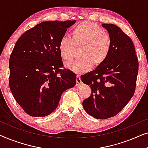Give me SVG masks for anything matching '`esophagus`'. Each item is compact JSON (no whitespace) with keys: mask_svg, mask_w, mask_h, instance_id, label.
<instances>
[{"mask_svg":"<svg viewBox=\"0 0 148 148\" xmlns=\"http://www.w3.org/2000/svg\"><path fill=\"white\" fill-rule=\"evenodd\" d=\"M82 79H81V77H80V75H77V82H76V86H79V85L82 84Z\"/></svg>","mask_w":148,"mask_h":148,"instance_id":"esophagus-1","label":"esophagus"}]
</instances>
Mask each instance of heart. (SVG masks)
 Returning <instances> with one entry per match:
<instances>
[{
    "label": "heart",
    "mask_w": 148,
    "mask_h": 148,
    "mask_svg": "<svg viewBox=\"0 0 148 148\" xmlns=\"http://www.w3.org/2000/svg\"><path fill=\"white\" fill-rule=\"evenodd\" d=\"M81 57L66 64V67L76 73H83L92 67L102 64L110 55L112 40L110 34L96 23L83 22L71 30V38L64 36L58 43L60 56L69 60L76 47H81Z\"/></svg>",
    "instance_id": "obj_1"
}]
</instances>
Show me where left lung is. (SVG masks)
Here are the masks:
<instances>
[{
  "label": "left lung",
  "instance_id": "obj_1",
  "mask_svg": "<svg viewBox=\"0 0 148 148\" xmlns=\"http://www.w3.org/2000/svg\"><path fill=\"white\" fill-rule=\"evenodd\" d=\"M112 40L110 55L96 69L81 76L92 94L83 101L88 114L97 119L114 116L134 95L139 62L132 40L114 24H102Z\"/></svg>",
  "mask_w": 148,
  "mask_h": 148
}]
</instances>
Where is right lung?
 <instances>
[{
    "label": "right lung",
    "instance_id": "obj_1",
    "mask_svg": "<svg viewBox=\"0 0 148 148\" xmlns=\"http://www.w3.org/2000/svg\"><path fill=\"white\" fill-rule=\"evenodd\" d=\"M74 21H43L26 31L9 58V88L32 116L43 117L57 107L62 93L75 86L76 75L64 67L58 43Z\"/></svg>",
    "mask_w": 148,
    "mask_h": 148
}]
</instances>
